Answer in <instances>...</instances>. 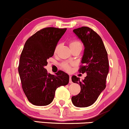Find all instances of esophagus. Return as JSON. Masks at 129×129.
Here are the masks:
<instances>
[{
    "label": "esophagus",
    "instance_id": "esophagus-1",
    "mask_svg": "<svg viewBox=\"0 0 129 129\" xmlns=\"http://www.w3.org/2000/svg\"><path fill=\"white\" fill-rule=\"evenodd\" d=\"M69 83H72V79H71V76H69Z\"/></svg>",
    "mask_w": 129,
    "mask_h": 129
}]
</instances>
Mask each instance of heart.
<instances>
[{
    "label": "heart",
    "instance_id": "1",
    "mask_svg": "<svg viewBox=\"0 0 129 129\" xmlns=\"http://www.w3.org/2000/svg\"><path fill=\"white\" fill-rule=\"evenodd\" d=\"M69 46H70V48H74V47H80L82 48V43H80V41H77V40H75V41H72L70 43V44H69ZM59 45H57L56 46L55 49V52L57 51L58 49ZM72 64V63H64L62 64V66L64 68L65 70L66 71H70L71 69V66Z\"/></svg>",
    "mask_w": 129,
    "mask_h": 129
}]
</instances>
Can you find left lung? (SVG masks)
<instances>
[{
  "label": "left lung",
  "mask_w": 129,
  "mask_h": 129,
  "mask_svg": "<svg viewBox=\"0 0 129 129\" xmlns=\"http://www.w3.org/2000/svg\"><path fill=\"white\" fill-rule=\"evenodd\" d=\"M73 32L83 44L85 49L81 60L83 66L79 71L86 73V76L82 80L76 76L72 77V81L80 85L81 90L71 100L77 107H87L96 102L106 87L109 70L108 55L101 38L91 28L82 27Z\"/></svg>",
  "instance_id": "8db88e82"
}]
</instances>
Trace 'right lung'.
<instances>
[{"label":"right lung","mask_w":129,"mask_h":129,"mask_svg":"<svg viewBox=\"0 0 129 129\" xmlns=\"http://www.w3.org/2000/svg\"><path fill=\"white\" fill-rule=\"evenodd\" d=\"M66 28H44L25 42L20 57L18 71L23 91L28 101L37 106L52 102L57 88L69 83V77L59 71L55 75L44 68L47 60L53 55L58 42Z\"/></svg>","instance_id":"right-lung-1"}]
</instances>
